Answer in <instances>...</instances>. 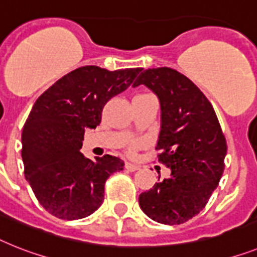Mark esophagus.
<instances>
[{"mask_svg": "<svg viewBox=\"0 0 257 257\" xmlns=\"http://www.w3.org/2000/svg\"><path fill=\"white\" fill-rule=\"evenodd\" d=\"M124 168H126L128 172H135L141 168V167L137 164H133V163H126V164H124Z\"/></svg>", "mask_w": 257, "mask_h": 257, "instance_id": "esophagus-1", "label": "esophagus"}]
</instances>
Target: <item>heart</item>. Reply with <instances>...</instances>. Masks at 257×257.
Listing matches in <instances>:
<instances>
[{"label": "heart", "instance_id": "1", "mask_svg": "<svg viewBox=\"0 0 257 257\" xmlns=\"http://www.w3.org/2000/svg\"><path fill=\"white\" fill-rule=\"evenodd\" d=\"M139 147V143H134L133 146H131V148H130V151L133 152V151H135V150H137V148Z\"/></svg>", "mask_w": 257, "mask_h": 257}]
</instances>
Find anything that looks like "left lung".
Masks as SVG:
<instances>
[{
  "label": "left lung",
  "instance_id": "8db88e82",
  "mask_svg": "<svg viewBox=\"0 0 257 257\" xmlns=\"http://www.w3.org/2000/svg\"><path fill=\"white\" fill-rule=\"evenodd\" d=\"M142 84L160 101L156 150L171 176L142 193L139 205L155 222L185 223L206 206L219 184L226 139L209 99L186 76L168 67L152 68L142 72L133 86Z\"/></svg>",
  "mask_w": 257,
  "mask_h": 257
}]
</instances>
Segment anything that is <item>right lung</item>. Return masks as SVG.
<instances>
[{
    "label": "right lung",
    "instance_id": "right-lung-1",
    "mask_svg": "<svg viewBox=\"0 0 257 257\" xmlns=\"http://www.w3.org/2000/svg\"><path fill=\"white\" fill-rule=\"evenodd\" d=\"M142 68L107 71L85 65L69 72L35 101L22 131L25 177L39 203L60 219L93 214L105 182L123 169L119 158L86 159L80 152L86 128L101 122L103 106L126 90Z\"/></svg>",
    "mask_w": 257,
    "mask_h": 257
}]
</instances>
